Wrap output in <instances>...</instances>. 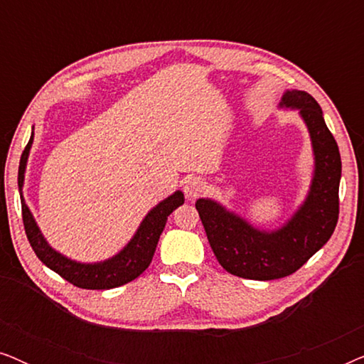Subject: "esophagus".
<instances>
[{"label": "esophagus", "mask_w": 364, "mask_h": 364, "mask_svg": "<svg viewBox=\"0 0 364 364\" xmlns=\"http://www.w3.org/2000/svg\"><path fill=\"white\" fill-rule=\"evenodd\" d=\"M203 188H205V182L198 177L187 178L186 183H183V192H186L187 198L198 197L203 192Z\"/></svg>", "instance_id": "obj_1"}]
</instances>
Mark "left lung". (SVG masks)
<instances>
[{
	"instance_id": "obj_1",
	"label": "left lung",
	"mask_w": 364,
	"mask_h": 364,
	"mask_svg": "<svg viewBox=\"0 0 364 364\" xmlns=\"http://www.w3.org/2000/svg\"><path fill=\"white\" fill-rule=\"evenodd\" d=\"M282 109H296L311 139L315 168L305 200L275 230H262L213 198H198L196 208L217 260L232 275L277 280L305 265L335 232L340 213L341 157L323 111L305 91L282 96Z\"/></svg>"
}]
</instances>
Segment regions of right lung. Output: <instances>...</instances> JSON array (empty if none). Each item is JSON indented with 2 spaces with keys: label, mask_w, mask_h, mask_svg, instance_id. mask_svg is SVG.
Here are the masks:
<instances>
[{
  "label": "right lung",
  "mask_w": 364,
  "mask_h": 364,
  "mask_svg": "<svg viewBox=\"0 0 364 364\" xmlns=\"http://www.w3.org/2000/svg\"><path fill=\"white\" fill-rule=\"evenodd\" d=\"M34 132H31L28 146L24 147L19 161L18 171V188L19 197H21V208H23V223L24 230L29 243H31L34 253L48 268L61 275L64 280L73 283L74 287L86 288V290H109L126 283L132 282L137 278L146 268L151 265L154 252H156L157 242L161 238V233L166 227L167 217L181 207L183 200V193L181 191L173 192L172 196L164 198L156 207L151 208L141 225L134 233V237L127 242V245L122 248L116 255L107 258V260L96 262V263H82L77 260L64 257L63 253L49 245L46 238L39 230L36 220H34L31 210L26 205L23 197V186H24V173H26V164L29 157V151L33 146Z\"/></svg>",
  "instance_id": "add662e5"
}]
</instances>
